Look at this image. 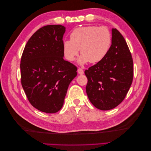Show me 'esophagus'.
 I'll return each instance as SVG.
<instances>
[{
  "label": "esophagus",
  "mask_w": 151,
  "mask_h": 151,
  "mask_svg": "<svg viewBox=\"0 0 151 151\" xmlns=\"http://www.w3.org/2000/svg\"><path fill=\"white\" fill-rule=\"evenodd\" d=\"M78 73L79 75H83L84 74V70H83L81 68H78Z\"/></svg>",
  "instance_id": "1"
}]
</instances>
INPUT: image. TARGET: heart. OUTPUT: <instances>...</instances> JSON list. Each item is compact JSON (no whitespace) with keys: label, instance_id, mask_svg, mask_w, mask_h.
Returning <instances> with one entry per match:
<instances>
[{"label":"heart","instance_id":"heart-1","mask_svg":"<svg viewBox=\"0 0 151 151\" xmlns=\"http://www.w3.org/2000/svg\"><path fill=\"white\" fill-rule=\"evenodd\" d=\"M70 38V41L65 40L63 43L64 54L67 60L73 62L81 50L78 63L81 65L88 62H100L107 56L112 43L111 34L105 27H78L72 32Z\"/></svg>","mask_w":151,"mask_h":151}]
</instances>
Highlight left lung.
I'll list each match as a JSON object with an SVG mask.
<instances>
[{
  "instance_id": "8db88e82",
  "label": "left lung",
  "mask_w": 151,
  "mask_h": 151,
  "mask_svg": "<svg viewBox=\"0 0 151 151\" xmlns=\"http://www.w3.org/2000/svg\"><path fill=\"white\" fill-rule=\"evenodd\" d=\"M111 35L107 56L84 72L88 97L101 110L117 106L126 97L133 80V60L126 41L116 28H112Z\"/></svg>"
}]
</instances>
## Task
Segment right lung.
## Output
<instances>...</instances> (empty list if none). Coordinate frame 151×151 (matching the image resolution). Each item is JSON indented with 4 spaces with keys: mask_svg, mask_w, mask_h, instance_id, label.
<instances>
[{
    "mask_svg": "<svg viewBox=\"0 0 151 151\" xmlns=\"http://www.w3.org/2000/svg\"><path fill=\"white\" fill-rule=\"evenodd\" d=\"M65 27L47 25L37 30L24 47L21 60V84L28 101L38 110L56 113L62 108L77 67L63 60Z\"/></svg>",
    "mask_w": 151,
    "mask_h": 151,
    "instance_id": "1",
    "label": "right lung"
}]
</instances>
